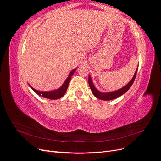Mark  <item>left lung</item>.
Masks as SVG:
<instances>
[{"instance_id":"8db88e82","label":"left lung","mask_w":161,"mask_h":161,"mask_svg":"<svg viewBox=\"0 0 161 161\" xmlns=\"http://www.w3.org/2000/svg\"><path fill=\"white\" fill-rule=\"evenodd\" d=\"M137 71H138V68H137V69H136V71L135 72V74H134L133 78L128 82V84H127L125 86H124L123 88H121L119 90L113 91V92H101L99 91L95 88L93 83H92L91 78L90 76H89V85L90 88H91V89L92 92V94H93L94 96H95L97 98H98V99H101V100H104V101H109V100L115 99L116 98H118V97H120L121 95H124L125 92H127L128 90H129V89L130 88L131 86L132 85L133 82L135 80V78H136Z\"/></svg>"}]
</instances>
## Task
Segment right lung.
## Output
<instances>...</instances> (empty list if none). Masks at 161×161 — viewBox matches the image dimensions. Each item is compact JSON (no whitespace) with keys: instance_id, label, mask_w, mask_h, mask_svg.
<instances>
[{"instance_id":"obj_1","label":"right lung","mask_w":161,"mask_h":161,"mask_svg":"<svg viewBox=\"0 0 161 161\" xmlns=\"http://www.w3.org/2000/svg\"><path fill=\"white\" fill-rule=\"evenodd\" d=\"M76 69H73L70 72L69 75L68 76L66 80L64 81V83L63 85L60 87L59 89H58L54 91H37L35 89H33L32 86H31L30 85V86L32 89V90L36 92V93L42 96L43 97H44V98H47V99H60L62 97L64 96V95L66 93V90L68 89V86H69V82L70 81L71 79V76L74 74L75 72L76 71Z\"/></svg>"}]
</instances>
